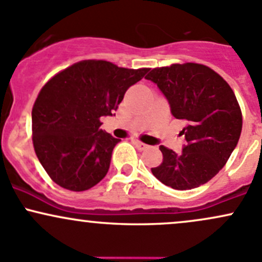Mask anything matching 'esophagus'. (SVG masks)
<instances>
[{
    "label": "esophagus",
    "instance_id": "34e87169",
    "mask_svg": "<svg viewBox=\"0 0 262 262\" xmlns=\"http://www.w3.org/2000/svg\"><path fill=\"white\" fill-rule=\"evenodd\" d=\"M132 142H133V144L136 145V148L138 149V150H145V149L149 148L148 145L144 144V143L139 142V140H132Z\"/></svg>",
    "mask_w": 262,
    "mask_h": 262
}]
</instances>
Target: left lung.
Instances as JSON below:
<instances>
[{
    "label": "left lung",
    "mask_w": 262,
    "mask_h": 262,
    "mask_svg": "<svg viewBox=\"0 0 262 262\" xmlns=\"http://www.w3.org/2000/svg\"><path fill=\"white\" fill-rule=\"evenodd\" d=\"M145 78L163 92L171 114L186 122L180 132L186 142L182 153L160 145L163 162L151 173L177 190L208 183L229 160L243 129L234 91L220 74L199 63L153 68Z\"/></svg>",
    "instance_id": "8db88e82"
}]
</instances>
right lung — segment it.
Returning a JSON list of instances; mask_svg holds the SVG:
<instances>
[{
    "label": "right lung",
    "instance_id": "obj_1",
    "mask_svg": "<svg viewBox=\"0 0 262 262\" xmlns=\"http://www.w3.org/2000/svg\"><path fill=\"white\" fill-rule=\"evenodd\" d=\"M148 72L85 59L43 85L32 108V142L39 163L57 185L84 191L107 175L120 139L100 129V117L112 116L126 89Z\"/></svg>",
    "mask_w": 262,
    "mask_h": 262
}]
</instances>
